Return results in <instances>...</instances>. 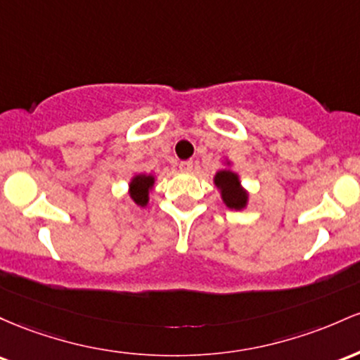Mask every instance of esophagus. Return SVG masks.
<instances>
[{
	"label": "esophagus",
	"instance_id": "esophagus-1",
	"mask_svg": "<svg viewBox=\"0 0 360 360\" xmlns=\"http://www.w3.org/2000/svg\"><path fill=\"white\" fill-rule=\"evenodd\" d=\"M192 167H193V161L192 160L180 161V169H181V172H191Z\"/></svg>",
	"mask_w": 360,
	"mask_h": 360
}]
</instances>
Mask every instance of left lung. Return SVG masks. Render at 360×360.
<instances>
[{
    "mask_svg": "<svg viewBox=\"0 0 360 360\" xmlns=\"http://www.w3.org/2000/svg\"><path fill=\"white\" fill-rule=\"evenodd\" d=\"M216 185L223 191V199L226 205L231 209H243L246 204V193L240 188V181L234 173L228 169H221L216 175Z\"/></svg>",
    "mask_w": 360,
    "mask_h": 360,
    "instance_id": "8db88e82",
    "label": "left lung"
}]
</instances>
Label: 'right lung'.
<instances>
[{"label":"right lung","instance_id":"1","mask_svg":"<svg viewBox=\"0 0 360 360\" xmlns=\"http://www.w3.org/2000/svg\"><path fill=\"white\" fill-rule=\"evenodd\" d=\"M153 187L151 175H137L132 179L131 184V197L137 205L148 204V192Z\"/></svg>","mask_w":360,"mask_h":360}]
</instances>
